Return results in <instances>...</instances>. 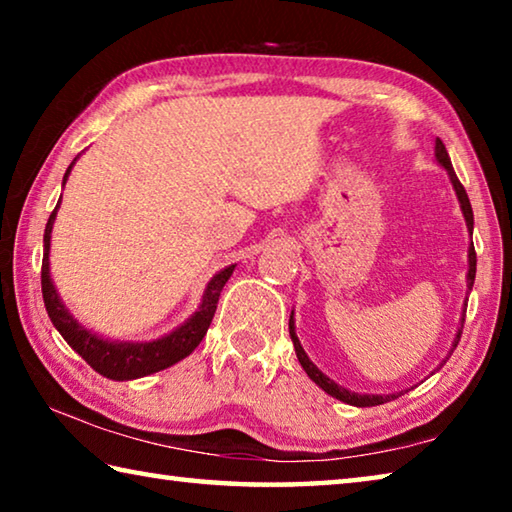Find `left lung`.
Returning a JSON list of instances; mask_svg holds the SVG:
<instances>
[{
    "mask_svg": "<svg viewBox=\"0 0 512 512\" xmlns=\"http://www.w3.org/2000/svg\"><path fill=\"white\" fill-rule=\"evenodd\" d=\"M436 162L447 171L449 183H452L454 192H456V198H458V205H461V212H463V219H465V225H467V232H470V237H472V230H474V214H472L470 198H467L463 185L458 183L456 173H454V169H452V160H449L445 144L440 142V140H436ZM474 275H476V253H474V244H470V248H467V277H465V280H467V296H470V291H472V287H474ZM467 296H465V302H463L461 327L456 329L452 350H449L445 361H447L449 357H452V352L456 350L458 341H461L463 323H465ZM289 334H291L293 348H296V357H298V361H300L302 370L307 372V377H309L311 381H314L316 386L323 388V391H325L327 395L336 397V400H341V402L350 404V406H361V409H363V406H377V404H386V402H391V400H397V397L406 393V391H397V393H386V395H372V393H354V391H348V388H345V386L336 384L334 379H329L323 370H318L316 363L307 357V352H305V348H302V345H300V339H298V334H296V318H293V311H291V316H289ZM445 361H443V363H445ZM443 363H440V366H443ZM436 370H438V368H436ZM436 370H433V372H436ZM433 372H431V375H433Z\"/></svg>",
    "mask_w": 512,
    "mask_h": 512,
    "instance_id": "1",
    "label": "left lung"
}]
</instances>
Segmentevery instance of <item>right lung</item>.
<instances>
[{
  "instance_id": "obj_1",
  "label": "right lung",
  "mask_w": 512,
  "mask_h": 512,
  "mask_svg": "<svg viewBox=\"0 0 512 512\" xmlns=\"http://www.w3.org/2000/svg\"><path fill=\"white\" fill-rule=\"evenodd\" d=\"M76 160L79 158H74L65 171L63 187L67 183L69 173L74 169ZM58 207H60V201L56 205V210L49 216L47 228H45V239H42V244H45V248H42V298H45V307L51 323H54L60 336L67 341L69 348L79 352L81 357L90 363V368L97 370L99 375L115 381H128V379H140L146 375H153V372H160L164 368L173 366V363L189 357V354L196 350V345L203 341V336L207 334V327H210L216 311V302H219L225 282L230 280V275L235 271L237 264L221 268V271L207 282L201 305H198V309L185 320V323H180L176 329H171L169 334H164L160 339H153V341H112V339H106V336H101L99 332H94V329L81 325L79 320L74 318L72 311L65 307V302L60 298L54 280H51L49 250H51V230H54Z\"/></svg>"
}]
</instances>
